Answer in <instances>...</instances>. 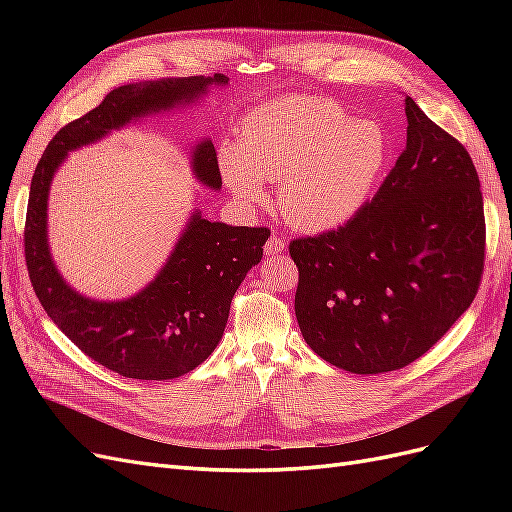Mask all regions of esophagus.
I'll list each match as a JSON object with an SVG mask.
<instances>
[{"label":"esophagus","mask_w":512,"mask_h":512,"mask_svg":"<svg viewBox=\"0 0 512 512\" xmlns=\"http://www.w3.org/2000/svg\"><path fill=\"white\" fill-rule=\"evenodd\" d=\"M284 250H286V241L282 237H277V235H271L269 241L265 243L267 256H277V254H282Z\"/></svg>","instance_id":"34e87169"}]
</instances>
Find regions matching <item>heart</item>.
<instances>
[{
    "mask_svg": "<svg viewBox=\"0 0 512 512\" xmlns=\"http://www.w3.org/2000/svg\"><path fill=\"white\" fill-rule=\"evenodd\" d=\"M389 153L380 123L352 119L329 100L297 96L247 115L237 143L220 149V173L243 205H260L265 181L277 183L284 218L320 232L350 222L369 203Z\"/></svg>",
    "mask_w": 512,
    "mask_h": 512,
    "instance_id": "obj_1",
    "label": "heart"
}]
</instances>
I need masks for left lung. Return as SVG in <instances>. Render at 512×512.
I'll return each mask as SVG.
<instances>
[{"label":"left lung","mask_w":512,"mask_h":512,"mask_svg":"<svg viewBox=\"0 0 512 512\" xmlns=\"http://www.w3.org/2000/svg\"><path fill=\"white\" fill-rule=\"evenodd\" d=\"M406 149L376 196L337 230L290 243L307 346L352 374L410 365L476 297L483 194L470 153L406 96Z\"/></svg>","instance_id":"1"}]
</instances>
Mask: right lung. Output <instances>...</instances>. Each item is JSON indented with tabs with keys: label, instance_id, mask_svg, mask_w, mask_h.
Returning <instances> with one entry per match:
<instances>
[{
	"label": "right lung",
	"instance_id": "right-lung-1",
	"mask_svg": "<svg viewBox=\"0 0 512 512\" xmlns=\"http://www.w3.org/2000/svg\"><path fill=\"white\" fill-rule=\"evenodd\" d=\"M228 76H185L121 85L102 104L61 128L42 153L29 190L25 260L44 312L87 356L119 376L173 380L196 369L220 344L230 301L258 265L269 228L209 222L200 209L153 280L128 299L100 301L76 292L51 256L49 192L70 151L98 143L113 130L149 115L194 104ZM192 173L211 190L222 188L218 158L209 138L192 147Z\"/></svg>",
	"mask_w": 512,
	"mask_h": 512
}]
</instances>
